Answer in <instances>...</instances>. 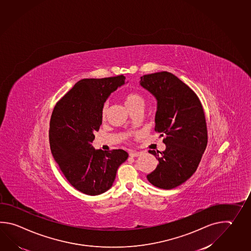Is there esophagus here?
I'll use <instances>...</instances> for the list:
<instances>
[{"mask_svg":"<svg viewBox=\"0 0 251 251\" xmlns=\"http://www.w3.org/2000/svg\"><path fill=\"white\" fill-rule=\"evenodd\" d=\"M141 152H136V151H130L129 152V156L131 157H138L139 155H141Z\"/></svg>","mask_w":251,"mask_h":251,"instance_id":"34e87169","label":"esophagus"}]
</instances>
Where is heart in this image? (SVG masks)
<instances>
[{
    "label": "heart",
    "instance_id": "1",
    "mask_svg": "<svg viewBox=\"0 0 251 251\" xmlns=\"http://www.w3.org/2000/svg\"><path fill=\"white\" fill-rule=\"evenodd\" d=\"M123 100L125 106L128 108V110H130L131 108L137 107V106L143 107L144 98L138 93H125L123 95ZM106 113H107V106L103 105L102 108V113H101L102 119H105Z\"/></svg>",
    "mask_w": 251,
    "mask_h": 251
}]
</instances>
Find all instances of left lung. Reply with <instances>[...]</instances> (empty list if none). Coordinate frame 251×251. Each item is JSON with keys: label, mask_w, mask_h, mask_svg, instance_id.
I'll return each mask as SVG.
<instances>
[{"label": "left lung", "mask_w": 251, "mask_h": 251, "mask_svg": "<svg viewBox=\"0 0 251 251\" xmlns=\"http://www.w3.org/2000/svg\"><path fill=\"white\" fill-rule=\"evenodd\" d=\"M140 78L141 87L157 101L154 129L164 137L166 146L163 152L149 150L158 164L147 178L160 189H174L193 175L205 152L207 129L204 110L194 91L170 72Z\"/></svg>", "instance_id": "left-lung-1"}]
</instances>
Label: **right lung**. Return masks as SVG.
<instances>
[{"instance_id":"obj_1","label":"right lung","mask_w":251,"mask_h":251,"mask_svg":"<svg viewBox=\"0 0 251 251\" xmlns=\"http://www.w3.org/2000/svg\"><path fill=\"white\" fill-rule=\"evenodd\" d=\"M125 84V77L84 78L61 98L51 113V153L71 184L97 196L113 186L118 168L128 154L123 149L103 152L92 147L102 124V108L109 96Z\"/></svg>"}]
</instances>
